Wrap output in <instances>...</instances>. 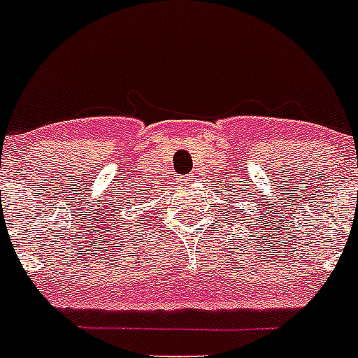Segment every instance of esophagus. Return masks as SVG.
Instances as JSON below:
<instances>
[{
  "label": "esophagus",
  "mask_w": 358,
  "mask_h": 358,
  "mask_svg": "<svg viewBox=\"0 0 358 358\" xmlns=\"http://www.w3.org/2000/svg\"><path fill=\"white\" fill-rule=\"evenodd\" d=\"M185 180H189V178H185Z\"/></svg>",
  "instance_id": "esophagus-1"
}]
</instances>
